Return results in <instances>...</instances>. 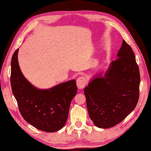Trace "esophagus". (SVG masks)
Returning a JSON list of instances; mask_svg holds the SVG:
<instances>
[{
	"label": "esophagus",
	"instance_id": "esophagus-1",
	"mask_svg": "<svg viewBox=\"0 0 151 151\" xmlns=\"http://www.w3.org/2000/svg\"><path fill=\"white\" fill-rule=\"evenodd\" d=\"M86 84H87V79L85 78L84 76H80L76 80L77 87H78L79 89L83 88L85 86H86Z\"/></svg>",
	"mask_w": 151,
	"mask_h": 151
}]
</instances>
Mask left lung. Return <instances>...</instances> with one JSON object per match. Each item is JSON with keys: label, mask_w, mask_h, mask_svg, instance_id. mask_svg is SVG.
<instances>
[{"label": "left lung", "mask_w": 151, "mask_h": 151, "mask_svg": "<svg viewBox=\"0 0 151 151\" xmlns=\"http://www.w3.org/2000/svg\"><path fill=\"white\" fill-rule=\"evenodd\" d=\"M117 57L104 75L97 73L84 88L88 115L99 128L122 121L138 101L140 72L133 50L124 40Z\"/></svg>", "instance_id": "1"}]
</instances>
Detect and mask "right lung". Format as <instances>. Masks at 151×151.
I'll use <instances>...</instances> for the list:
<instances>
[{
	"label": "right lung",
	"instance_id": "add662e5",
	"mask_svg": "<svg viewBox=\"0 0 151 151\" xmlns=\"http://www.w3.org/2000/svg\"><path fill=\"white\" fill-rule=\"evenodd\" d=\"M18 49L11 59V86L18 109L25 121L36 128L52 133L64 126L71 100L77 92L75 80L40 89L26 79L18 60Z\"/></svg>",
	"mask_w": 151,
	"mask_h": 151
}]
</instances>
